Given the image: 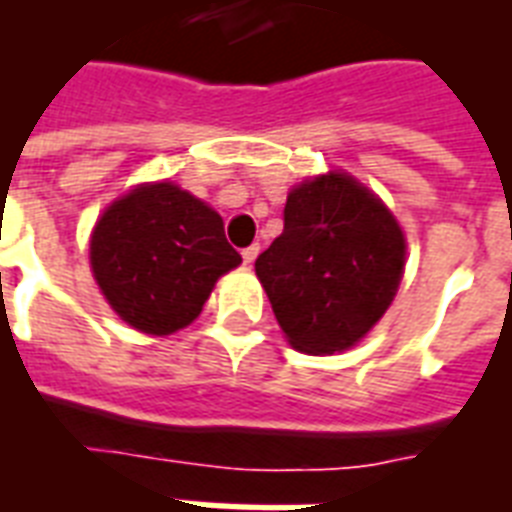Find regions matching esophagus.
<instances>
[{
	"instance_id": "esophagus-1",
	"label": "esophagus",
	"mask_w": 512,
	"mask_h": 512,
	"mask_svg": "<svg viewBox=\"0 0 512 512\" xmlns=\"http://www.w3.org/2000/svg\"><path fill=\"white\" fill-rule=\"evenodd\" d=\"M256 256H259V245H248V248H243V261L248 267L256 261Z\"/></svg>"
}]
</instances>
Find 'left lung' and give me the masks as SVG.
<instances>
[{
	"label": "left lung",
	"instance_id": "left-lung-1",
	"mask_svg": "<svg viewBox=\"0 0 512 512\" xmlns=\"http://www.w3.org/2000/svg\"><path fill=\"white\" fill-rule=\"evenodd\" d=\"M406 237L387 205L347 173L288 192L283 235L256 259V275L293 350H350L395 299Z\"/></svg>",
	"mask_w": 512,
	"mask_h": 512
}]
</instances>
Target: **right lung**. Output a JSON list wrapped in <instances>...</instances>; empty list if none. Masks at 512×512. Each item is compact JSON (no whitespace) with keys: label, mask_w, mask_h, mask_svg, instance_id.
Instances as JSON below:
<instances>
[{"label":"right lung","mask_w":512,"mask_h":512,"mask_svg":"<svg viewBox=\"0 0 512 512\" xmlns=\"http://www.w3.org/2000/svg\"><path fill=\"white\" fill-rule=\"evenodd\" d=\"M240 261L219 213L170 181L122 194L90 235L101 293L128 326L152 336L189 326L216 280Z\"/></svg>","instance_id":"add662e5"}]
</instances>
